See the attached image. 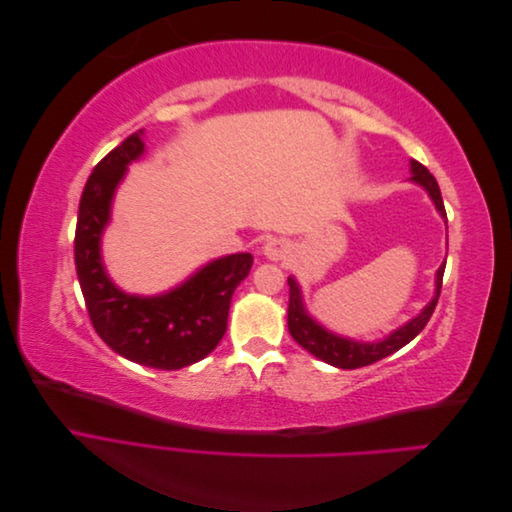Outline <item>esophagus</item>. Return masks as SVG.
Segmentation results:
<instances>
[{"label":"esophagus","mask_w":512,"mask_h":512,"mask_svg":"<svg viewBox=\"0 0 512 512\" xmlns=\"http://www.w3.org/2000/svg\"><path fill=\"white\" fill-rule=\"evenodd\" d=\"M262 252H265L269 260H284L288 256V243L284 239H271L262 247Z\"/></svg>","instance_id":"obj_1"}]
</instances>
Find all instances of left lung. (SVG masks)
I'll return each mask as SVG.
<instances>
[{"label": "left lung", "mask_w": 512, "mask_h": 512, "mask_svg": "<svg viewBox=\"0 0 512 512\" xmlns=\"http://www.w3.org/2000/svg\"><path fill=\"white\" fill-rule=\"evenodd\" d=\"M410 168H412V181L418 183V185H423L427 194L431 196L433 203H436V209L442 213V218H446L442 194H440L436 177H433L429 170L416 160L410 162ZM444 267H446V262H442L438 273H436V297L429 301V305H425L423 312L418 314L416 318H412L408 324H404L401 329L393 331L386 339H382V342H374V344L354 342V339L339 337V335H335L327 329H322L316 320L307 316L305 307H303L299 284L294 282V277H288V286H290L288 331L294 337V342L303 346L307 352H312L314 356H318L320 361L329 363L333 367L356 369V367H365V365L376 363V361L384 359V356H389V354L397 352L399 348H404L406 344H410L412 339L425 329V324L429 322L433 309H436L438 299H440Z\"/></svg>", "instance_id": "obj_1"}]
</instances>
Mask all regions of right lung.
<instances>
[{"label":"right lung","instance_id":"1","mask_svg":"<svg viewBox=\"0 0 512 512\" xmlns=\"http://www.w3.org/2000/svg\"><path fill=\"white\" fill-rule=\"evenodd\" d=\"M143 151V130H138L106 153L89 175L76 220L74 262L89 320L102 342L138 365L173 371L205 359L222 342L232 292L250 273L254 258L230 254L213 260L160 297H134L108 280L100 237L111 218L117 183Z\"/></svg>","mask_w":512,"mask_h":512}]
</instances>
